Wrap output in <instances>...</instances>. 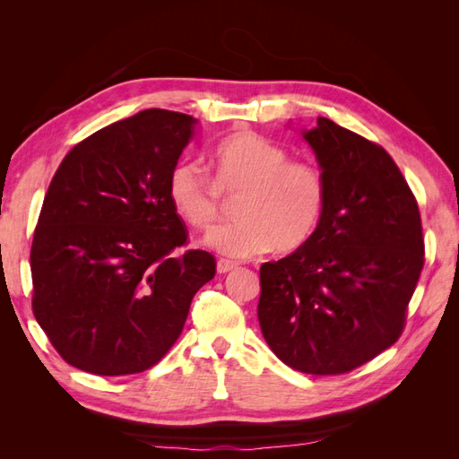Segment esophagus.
<instances>
[{
    "label": "esophagus",
    "instance_id": "obj_1",
    "mask_svg": "<svg viewBox=\"0 0 459 459\" xmlns=\"http://www.w3.org/2000/svg\"><path fill=\"white\" fill-rule=\"evenodd\" d=\"M231 270H238V264L230 262V260H226V258H220V260L216 262V272H218V273H228V272H231Z\"/></svg>",
    "mask_w": 459,
    "mask_h": 459
}]
</instances>
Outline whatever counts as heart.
I'll return each instance as SVG.
<instances>
[{
  "mask_svg": "<svg viewBox=\"0 0 459 459\" xmlns=\"http://www.w3.org/2000/svg\"><path fill=\"white\" fill-rule=\"evenodd\" d=\"M211 184L195 162H179L169 178V197L178 216L208 230L221 214V197L241 195L239 221L214 228L203 245L230 258H251L307 245L322 224L327 203L325 176L317 166L289 160L283 147L253 130H235L211 152Z\"/></svg>",
  "mask_w": 459,
  "mask_h": 459,
  "instance_id": "b5f03b06",
  "label": "heart"
}]
</instances>
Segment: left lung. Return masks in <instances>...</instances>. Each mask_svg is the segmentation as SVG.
Returning <instances> with one entry per match:
<instances>
[{
	"mask_svg": "<svg viewBox=\"0 0 459 459\" xmlns=\"http://www.w3.org/2000/svg\"><path fill=\"white\" fill-rule=\"evenodd\" d=\"M325 176L314 238L260 268L258 322L283 364L339 375L394 344L423 270L420 208L388 152L319 117L300 130Z\"/></svg>",
	"mask_w": 459,
	"mask_h": 459,
	"instance_id": "1",
	"label": "left lung"
}]
</instances>
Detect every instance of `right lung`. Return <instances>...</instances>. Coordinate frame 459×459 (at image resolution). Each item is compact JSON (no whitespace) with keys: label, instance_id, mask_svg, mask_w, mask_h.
Returning a JSON list of instances; mask_svg holds the SVG:
<instances>
[{"label":"right lung","instance_id":"add662e5","mask_svg":"<svg viewBox=\"0 0 459 459\" xmlns=\"http://www.w3.org/2000/svg\"><path fill=\"white\" fill-rule=\"evenodd\" d=\"M199 120L147 108L91 134L55 172L34 231L32 308L71 366L115 377L155 366L179 337L212 255L174 256L187 230L169 178Z\"/></svg>","mask_w":459,"mask_h":459}]
</instances>
